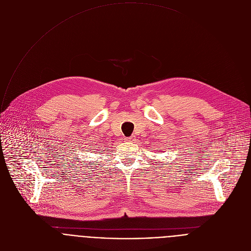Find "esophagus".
<instances>
[{"mask_svg": "<svg viewBox=\"0 0 251 251\" xmlns=\"http://www.w3.org/2000/svg\"><path fill=\"white\" fill-rule=\"evenodd\" d=\"M134 139H135V138H134V136H131V137L127 138V139H126V141H129V142H130V141H133Z\"/></svg>", "mask_w": 251, "mask_h": 251, "instance_id": "34e87169", "label": "esophagus"}]
</instances>
